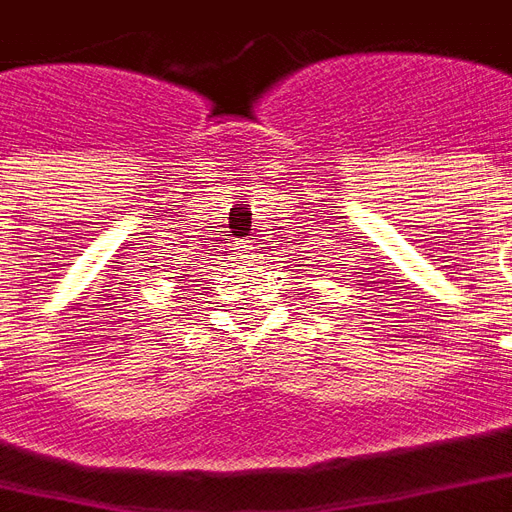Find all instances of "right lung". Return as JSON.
<instances>
[{"instance_id":"1","label":"right lung","mask_w":512,"mask_h":512,"mask_svg":"<svg viewBox=\"0 0 512 512\" xmlns=\"http://www.w3.org/2000/svg\"><path fill=\"white\" fill-rule=\"evenodd\" d=\"M177 278H182V281H190V278H193V272L188 270V275H177Z\"/></svg>"}]
</instances>
